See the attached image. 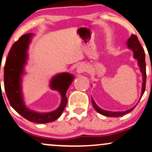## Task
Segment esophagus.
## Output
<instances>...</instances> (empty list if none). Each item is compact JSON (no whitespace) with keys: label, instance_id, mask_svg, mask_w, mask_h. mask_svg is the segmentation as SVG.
Returning a JSON list of instances; mask_svg holds the SVG:
<instances>
[{"label":"esophagus","instance_id":"obj_1","mask_svg":"<svg viewBox=\"0 0 152 152\" xmlns=\"http://www.w3.org/2000/svg\"><path fill=\"white\" fill-rule=\"evenodd\" d=\"M77 72H79V73L83 72L84 71H85V67L83 65H80L79 67H78L77 69Z\"/></svg>","mask_w":152,"mask_h":152}]
</instances>
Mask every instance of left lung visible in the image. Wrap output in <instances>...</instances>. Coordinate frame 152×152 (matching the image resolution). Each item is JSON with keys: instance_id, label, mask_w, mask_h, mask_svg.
Segmentation results:
<instances>
[{"instance_id": "obj_1", "label": "left lung", "mask_w": 152, "mask_h": 152, "mask_svg": "<svg viewBox=\"0 0 152 152\" xmlns=\"http://www.w3.org/2000/svg\"><path fill=\"white\" fill-rule=\"evenodd\" d=\"M127 45L129 46V48H131L132 50L134 51V58H136L138 60V64L140 67V70L142 72V77H143V83H142V94H141V97H142L144 93V91H145L146 88V80H147V73H146V62H145V53L143 48L141 45L140 41H139L138 38H137V35H132V36L128 39L127 41ZM92 102L93 104L94 108L95 109V110L97 112H99L101 115L107 116V117H118L123 116L125 114L129 113V112H132L134 109L135 108V107H134L132 109H130L129 110H126L125 112H110V111H105V110H102L96 104V103L94 102V99H92Z\"/></svg>"}]
</instances>
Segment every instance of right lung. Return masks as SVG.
Listing matches in <instances>:
<instances>
[{
	"mask_svg": "<svg viewBox=\"0 0 152 152\" xmlns=\"http://www.w3.org/2000/svg\"><path fill=\"white\" fill-rule=\"evenodd\" d=\"M31 35V33L22 35L10 48L4 67V87L9 102L18 113L30 122L45 124L56 120L61 115L67 104L66 92L74 77L68 73H62L52 80L51 87L58 90L62 95L60 106L54 112L40 114L27 109L22 99L20 76L28 56L26 51Z\"/></svg>",
	"mask_w": 152,
	"mask_h": 152,
	"instance_id": "add662e5",
	"label": "right lung"
}]
</instances>
